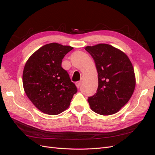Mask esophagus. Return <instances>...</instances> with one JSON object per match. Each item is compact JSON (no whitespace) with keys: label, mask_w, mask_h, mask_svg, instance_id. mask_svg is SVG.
Returning a JSON list of instances; mask_svg holds the SVG:
<instances>
[{"label":"esophagus","mask_w":155,"mask_h":155,"mask_svg":"<svg viewBox=\"0 0 155 155\" xmlns=\"http://www.w3.org/2000/svg\"><path fill=\"white\" fill-rule=\"evenodd\" d=\"M75 84H76V87H77L78 88H79V87H80V85H81V82H80V81H77V82L75 83Z\"/></svg>","instance_id":"obj_1"}]
</instances>
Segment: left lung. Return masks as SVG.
Masks as SVG:
<instances>
[{"instance_id":"1","label":"left lung","mask_w":155,"mask_h":155,"mask_svg":"<svg viewBox=\"0 0 155 155\" xmlns=\"http://www.w3.org/2000/svg\"><path fill=\"white\" fill-rule=\"evenodd\" d=\"M98 74L96 93L88 97L91 109L101 115L118 112L129 101L135 88L134 68L123 51L107 44L87 46Z\"/></svg>"}]
</instances>
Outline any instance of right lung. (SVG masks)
Returning a JSON list of instances; mask_svg holds the SVG:
<instances>
[{
    "label": "right lung",
    "mask_w": 155,
    "mask_h": 155,
    "mask_svg": "<svg viewBox=\"0 0 155 155\" xmlns=\"http://www.w3.org/2000/svg\"><path fill=\"white\" fill-rule=\"evenodd\" d=\"M73 47L56 43L42 46L27 61L22 74L24 90L37 109L50 115L69 107L78 92L68 72L61 67L63 58Z\"/></svg>",
    "instance_id": "right-lung-1"
}]
</instances>
